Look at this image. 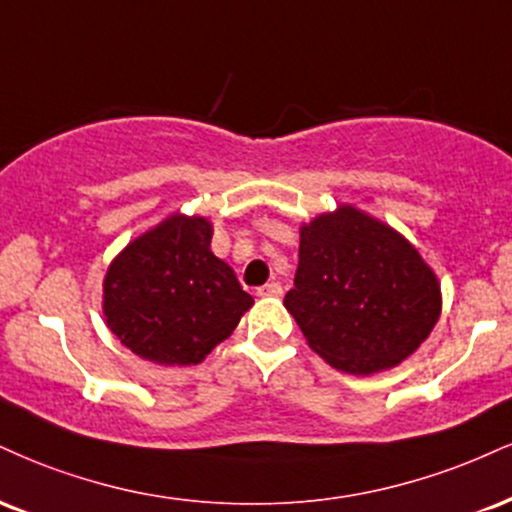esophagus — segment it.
Instances as JSON below:
<instances>
[{
    "label": "esophagus",
    "mask_w": 512,
    "mask_h": 512,
    "mask_svg": "<svg viewBox=\"0 0 512 512\" xmlns=\"http://www.w3.org/2000/svg\"><path fill=\"white\" fill-rule=\"evenodd\" d=\"M281 293H283L281 283H276V281L264 283V286L257 288V295H260V298H279Z\"/></svg>",
    "instance_id": "obj_1"
}]
</instances>
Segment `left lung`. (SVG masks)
I'll use <instances>...</instances> for the list:
<instances>
[{
  "mask_svg": "<svg viewBox=\"0 0 512 512\" xmlns=\"http://www.w3.org/2000/svg\"><path fill=\"white\" fill-rule=\"evenodd\" d=\"M283 305L331 367L374 374L432 334L441 286L398 231L341 205L300 229L298 272Z\"/></svg>",
  "mask_w": 512,
  "mask_h": 512,
  "instance_id": "left-lung-1",
  "label": "left lung"
}]
</instances>
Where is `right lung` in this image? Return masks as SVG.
<instances>
[{"label": "right lung", "mask_w": 512, "mask_h": 512, "mask_svg": "<svg viewBox=\"0 0 512 512\" xmlns=\"http://www.w3.org/2000/svg\"><path fill=\"white\" fill-rule=\"evenodd\" d=\"M205 217L171 214L128 243L104 276L114 336L157 365H197L236 329L252 295L219 260Z\"/></svg>", "instance_id": "add662e5"}]
</instances>
